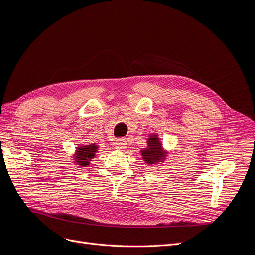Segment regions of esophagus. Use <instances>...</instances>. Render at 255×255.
I'll list each match as a JSON object with an SVG mask.
<instances>
[{"mask_svg":"<svg viewBox=\"0 0 255 255\" xmlns=\"http://www.w3.org/2000/svg\"><path fill=\"white\" fill-rule=\"evenodd\" d=\"M127 140L125 138H119L115 141V145L117 150H125L127 147Z\"/></svg>","mask_w":255,"mask_h":255,"instance_id":"obj_1","label":"esophagus"}]
</instances>
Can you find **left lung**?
I'll return each mask as SVG.
<instances>
[{"label": "left lung", "mask_w": 255, "mask_h": 255, "mask_svg": "<svg viewBox=\"0 0 255 255\" xmlns=\"http://www.w3.org/2000/svg\"><path fill=\"white\" fill-rule=\"evenodd\" d=\"M146 142L147 147L141 150V156L144 162L148 165L162 163L165 160L168 152L163 150L160 138L156 134H152Z\"/></svg>", "instance_id": "1"}]
</instances>
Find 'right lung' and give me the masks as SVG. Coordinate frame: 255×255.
<instances>
[{"label": "right lung", "mask_w": 255, "mask_h": 255, "mask_svg": "<svg viewBox=\"0 0 255 255\" xmlns=\"http://www.w3.org/2000/svg\"><path fill=\"white\" fill-rule=\"evenodd\" d=\"M98 145L96 143L90 144V145H79L76 148V152L74 156V163L81 166V168H85L89 166L93 158H95L96 153L98 152Z\"/></svg>", "instance_id": "add662e5"}]
</instances>
